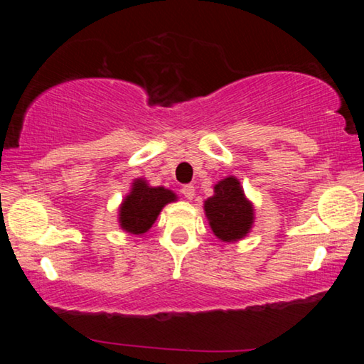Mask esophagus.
Wrapping results in <instances>:
<instances>
[{
    "instance_id": "esophagus-1",
    "label": "esophagus",
    "mask_w": 364,
    "mask_h": 364,
    "mask_svg": "<svg viewBox=\"0 0 364 364\" xmlns=\"http://www.w3.org/2000/svg\"><path fill=\"white\" fill-rule=\"evenodd\" d=\"M181 194L186 197V199L193 200L194 196H196V189H194L193 184H184V186L181 188Z\"/></svg>"
}]
</instances>
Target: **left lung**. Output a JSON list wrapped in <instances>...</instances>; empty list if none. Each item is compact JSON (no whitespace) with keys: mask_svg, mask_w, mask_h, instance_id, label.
<instances>
[{"mask_svg":"<svg viewBox=\"0 0 364 364\" xmlns=\"http://www.w3.org/2000/svg\"><path fill=\"white\" fill-rule=\"evenodd\" d=\"M212 231L221 242H237L250 232L255 208L236 176H226L213 186V196L204 202Z\"/></svg>","mask_w":364,"mask_h":364,"instance_id":"obj_1","label":"left lung"}]
</instances>
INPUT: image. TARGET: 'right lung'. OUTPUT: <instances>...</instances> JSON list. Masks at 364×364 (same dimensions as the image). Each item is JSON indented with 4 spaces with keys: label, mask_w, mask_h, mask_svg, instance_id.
Listing matches in <instances>:
<instances>
[{
    "label": "right lung",
    "mask_w": 364,
    "mask_h": 364,
    "mask_svg": "<svg viewBox=\"0 0 364 364\" xmlns=\"http://www.w3.org/2000/svg\"><path fill=\"white\" fill-rule=\"evenodd\" d=\"M178 199L173 191L164 186H151L146 178H134L130 193L119 207V226L128 234L141 236L156 223L162 208Z\"/></svg>",
    "instance_id": "1"
}]
</instances>
